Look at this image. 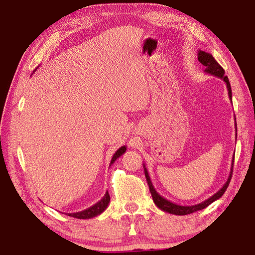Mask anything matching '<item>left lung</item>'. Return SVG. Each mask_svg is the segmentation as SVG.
<instances>
[{"label": "left lung", "instance_id": "1", "mask_svg": "<svg viewBox=\"0 0 255 255\" xmlns=\"http://www.w3.org/2000/svg\"><path fill=\"white\" fill-rule=\"evenodd\" d=\"M198 60H199V62L202 64V65L206 66L205 73H207V74H210V75H213V76L218 77V79H222L224 82H225L226 86H227L228 97H230L231 101H232V88H231L230 81H228V77L225 75V71L223 70V67L219 65L217 62H216V59L213 57V55H210L209 53H206V51L199 50V51H198ZM235 130L237 131V129H236V119H235ZM236 135H237V133H236ZM143 165H144L145 176H146V180H147V183H148V187H149V191H150V193H152L154 204L156 205L161 210L165 211V213H169V214H172V215L183 216V215L192 214V213H195V211H198V210H201V209L206 208V207H208L210 204H213L214 201L218 200L219 198H221L224 195V192L226 191V189L228 187V184H230L231 179H232L233 165H234V156H233L230 176H228L227 181L225 182V184L223 185L222 189L218 190V191L216 192L214 196H211L207 200L200 202V204L192 205V206H181V205H178V204H174V202L167 200V199H165V198L159 195V193L156 191V190H155L154 185L152 183V181H150L148 171H147V169H146L145 164H143Z\"/></svg>", "mask_w": 255, "mask_h": 255}]
</instances>
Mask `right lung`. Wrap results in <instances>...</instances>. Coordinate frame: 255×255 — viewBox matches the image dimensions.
I'll return each mask as SVG.
<instances>
[{
  "instance_id": "obj_1",
  "label": "right lung",
  "mask_w": 255,
  "mask_h": 255,
  "mask_svg": "<svg viewBox=\"0 0 255 255\" xmlns=\"http://www.w3.org/2000/svg\"><path fill=\"white\" fill-rule=\"evenodd\" d=\"M34 71H36V70H34ZM126 149H127L126 146H122V147H120L119 149H117V152L114 154V156H112V158H111L110 166L116 162V159L119 158L125 152H126ZM109 202H110V196H109V193H108V191H107L105 193V196L102 197V199L99 200L97 204H94L93 206L90 207V208H86L84 210L79 211V213L67 214V216H71V217L79 218V219L93 218V217H96V216L102 214L103 211L107 209V207H108V205H109Z\"/></svg>"
}]
</instances>
